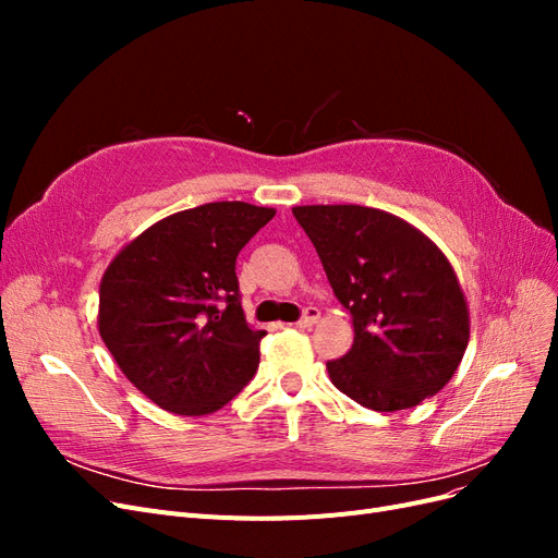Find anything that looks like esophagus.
Here are the masks:
<instances>
[{"instance_id":"obj_1","label":"esophagus","mask_w":558,"mask_h":558,"mask_svg":"<svg viewBox=\"0 0 558 558\" xmlns=\"http://www.w3.org/2000/svg\"><path fill=\"white\" fill-rule=\"evenodd\" d=\"M318 316H320V312L316 310V307H307L305 310V314H302V318L298 320V328H312L314 324H316V320H318Z\"/></svg>"}]
</instances>
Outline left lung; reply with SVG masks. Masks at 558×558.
Returning <instances> with one entry per match:
<instances>
[{
	"instance_id": "left-lung-1",
	"label": "left lung",
	"mask_w": 558,
	"mask_h": 558,
	"mask_svg": "<svg viewBox=\"0 0 558 558\" xmlns=\"http://www.w3.org/2000/svg\"><path fill=\"white\" fill-rule=\"evenodd\" d=\"M293 216L351 314V349L326 363L335 388L375 412L440 391L470 340L468 302L440 246L373 207L305 205Z\"/></svg>"
}]
</instances>
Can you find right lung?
<instances>
[{
    "label": "right lung",
    "instance_id": "right-lung-1",
    "mask_svg": "<svg viewBox=\"0 0 558 558\" xmlns=\"http://www.w3.org/2000/svg\"><path fill=\"white\" fill-rule=\"evenodd\" d=\"M275 214L248 202L183 209L109 263L99 283V337L158 408L211 414L256 375L265 330L246 324L234 260Z\"/></svg>",
    "mask_w": 558,
    "mask_h": 558
}]
</instances>
